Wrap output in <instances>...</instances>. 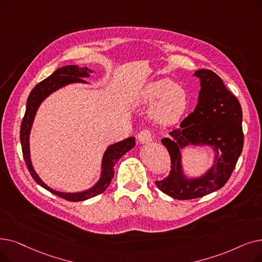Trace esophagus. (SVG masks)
Wrapping results in <instances>:
<instances>
[{"label": "esophagus", "instance_id": "esophagus-1", "mask_svg": "<svg viewBox=\"0 0 262 262\" xmlns=\"http://www.w3.org/2000/svg\"><path fill=\"white\" fill-rule=\"evenodd\" d=\"M137 138H138L139 142H141V143H149V142L152 141L153 136H152V133H151L150 129L144 128L138 134Z\"/></svg>", "mask_w": 262, "mask_h": 262}]
</instances>
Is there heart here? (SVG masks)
Here are the masks:
<instances>
[{"mask_svg": "<svg viewBox=\"0 0 262 262\" xmlns=\"http://www.w3.org/2000/svg\"><path fill=\"white\" fill-rule=\"evenodd\" d=\"M151 118L159 125H171L178 122L188 109L189 98L184 89L169 79H159L146 84L138 95V103L153 104Z\"/></svg>", "mask_w": 262, "mask_h": 262, "instance_id": "heart-1", "label": "heart"}]
</instances>
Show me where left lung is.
<instances>
[{"label": "left lung", "instance_id": "1", "mask_svg": "<svg viewBox=\"0 0 262 262\" xmlns=\"http://www.w3.org/2000/svg\"><path fill=\"white\" fill-rule=\"evenodd\" d=\"M201 80L198 104L182 123L170 132L171 139L163 144L170 155L168 177L155 181L158 189L179 200L200 198L222 188L232 174L244 143L242 108L220 76L209 70L195 73ZM188 143L210 144L218 152L215 165L197 180H186L180 173L179 149Z\"/></svg>", "mask_w": 262, "mask_h": 262}]
</instances>
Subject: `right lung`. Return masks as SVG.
<instances>
[{"instance_id":"obj_1","label":"right lung","mask_w":262,"mask_h":262,"mask_svg":"<svg viewBox=\"0 0 262 262\" xmlns=\"http://www.w3.org/2000/svg\"><path fill=\"white\" fill-rule=\"evenodd\" d=\"M89 72L90 71L86 67L79 68L77 65L63 66L61 68H58V70H56L51 76H49L48 78L45 79V80L40 81L38 84L34 86V89L31 91V93L28 97L26 113H25L24 119H22L21 127H20V141H21V147H22V154H24L26 165L34 181H35L37 184H39L45 189L52 192V194L72 202L83 201L90 198H93L99 194H103V192L106 190V188L109 186L113 176H115L116 163L125 153L135 146L134 137H129L116 144L110 145L107 149L106 153L104 154L103 166H101V168H103V172H101V177L97 182V184L86 191L77 192V194H63V192H59L51 189L50 187H48L46 184H45L43 182H41V180L38 178L35 171H34L30 161L29 135H30V129L32 126L34 116H35V112L40 104V101L45 97L48 96L51 92H53V91L67 83L85 82L81 78L88 77Z\"/></svg>"}]
</instances>
